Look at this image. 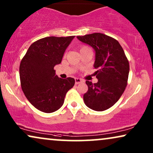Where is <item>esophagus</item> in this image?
<instances>
[{
    "instance_id": "obj_1",
    "label": "esophagus",
    "mask_w": 153,
    "mask_h": 153,
    "mask_svg": "<svg viewBox=\"0 0 153 153\" xmlns=\"http://www.w3.org/2000/svg\"><path fill=\"white\" fill-rule=\"evenodd\" d=\"M75 84L78 85L79 83H81L82 82V80H81L80 78H75Z\"/></svg>"
}]
</instances>
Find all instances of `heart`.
<instances>
[{
    "label": "heart",
    "mask_w": 153,
    "mask_h": 153,
    "mask_svg": "<svg viewBox=\"0 0 153 153\" xmlns=\"http://www.w3.org/2000/svg\"><path fill=\"white\" fill-rule=\"evenodd\" d=\"M88 47H87V46H82V47H81V49H80V51L81 50H82V49H88Z\"/></svg>",
    "instance_id": "obj_1"
}]
</instances>
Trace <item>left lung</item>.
<instances>
[{
	"label": "left lung",
	"mask_w": 153,
	"mask_h": 153,
	"mask_svg": "<svg viewBox=\"0 0 153 153\" xmlns=\"http://www.w3.org/2000/svg\"><path fill=\"white\" fill-rule=\"evenodd\" d=\"M80 42L95 51L94 67L98 79L97 83L87 80L88 90L83 95L85 104L90 109L102 111L117 102L127 85L129 63L123 48L115 39L102 33L78 36Z\"/></svg>",
	"instance_id": "left-lung-1"
}]
</instances>
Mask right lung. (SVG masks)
<instances>
[{
	"label": "right lung",
	"instance_id": "add662e5",
	"mask_svg": "<svg viewBox=\"0 0 153 153\" xmlns=\"http://www.w3.org/2000/svg\"><path fill=\"white\" fill-rule=\"evenodd\" d=\"M75 36H48L31 44L20 65V78L25 97L36 109L52 113L62 107L73 78H60L53 68L62 61Z\"/></svg>",
	"mask_w": 153,
	"mask_h": 153
}]
</instances>
